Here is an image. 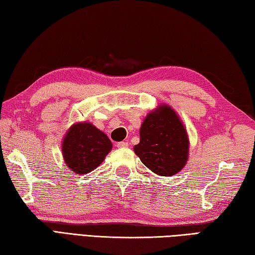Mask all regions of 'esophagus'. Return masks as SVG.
<instances>
[{
  "label": "esophagus",
  "mask_w": 255,
  "mask_h": 255,
  "mask_svg": "<svg viewBox=\"0 0 255 255\" xmlns=\"http://www.w3.org/2000/svg\"><path fill=\"white\" fill-rule=\"evenodd\" d=\"M116 146L118 148H127L128 147V142L127 141H121V142H117Z\"/></svg>",
  "instance_id": "34e87169"
}]
</instances>
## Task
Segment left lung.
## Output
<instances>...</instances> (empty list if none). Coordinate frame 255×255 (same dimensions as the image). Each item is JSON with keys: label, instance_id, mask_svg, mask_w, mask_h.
I'll return each instance as SVG.
<instances>
[{"label": "left lung", "instance_id": "8db88e82", "mask_svg": "<svg viewBox=\"0 0 255 255\" xmlns=\"http://www.w3.org/2000/svg\"><path fill=\"white\" fill-rule=\"evenodd\" d=\"M189 141L180 119L169 106H161L144 119L140 141L133 147L147 168L160 176H173L188 159Z\"/></svg>", "mask_w": 255, "mask_h": 255}]
</instances>
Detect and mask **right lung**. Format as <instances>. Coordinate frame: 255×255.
<instances>
[{"label":"right lung","mask_w":255,"mask_h":255,"mask_svg":"<svg viewBox=\"0 0 255 255\" xmlns=\"http://www.w3.org/2000/svg\"><path fill=\"white\" fill-rule=\"evenodd\" d=\"M112 147V141L103 131L92 124L81 123L67 131L62 151L68 168L77 174H85L104 161Z\"/></svg>","instance_id":"1"}]
</instances>
